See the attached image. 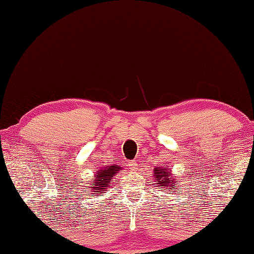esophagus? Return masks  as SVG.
Wrapping results in <instances>:
<instances>
[{"label":"esophagus","instance_id":"1","mask_svg":"<svg viewBox=\"0 0 254 254\" xmlns=\"http://www.w3.org/2000/svg\"><path fill=\"white\" fill-rule=\"evenodd\" d=\"M128 169L131 170V171H136L137 170V163L136 161H131V162H128Z\"/></svg>","mask_w":254,"mask_h":254}]
</instances>
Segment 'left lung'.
Returning a JSON list of instances; mask_svg holds the SVG:
<instances>
[{
  "instance_id": "left-lung-1",
  "label": "left lung",
  "mask_w": 254,
  "mask_h": 254,
  "mask_svg": "<svg viewBox=\"0 0 254 254\" xmlns=\"http://www.w3.org/2000/svg\"><path fill=\"white\" fill-rule=\"evenodd\" d=\"M152 180H153V187L160 189V191L165 190L169 194L170 192L173 194L179 191L180 177H175L172 173V170L167 164L155 165L153 168Z\"/></svg>"
}]
</instances>
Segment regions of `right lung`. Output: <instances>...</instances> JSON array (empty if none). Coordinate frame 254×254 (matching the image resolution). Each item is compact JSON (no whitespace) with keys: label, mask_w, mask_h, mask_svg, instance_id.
I'll return each mask as SVG.
<instances>
[{"label":"right lung","mask_w":254,"mask_h":254,"mask_svg":"<svg viewBox=\"0 0 254 254\" xmlns=\"http://www.w3.org/2000/svg\"><path fill=\"white\" fill-rule=\"evenodd\" d=\"M122 170V167H119L118 164L99 168L98 171L94 172V175L91 178V181H89L84 188L86 190L85 194H89L90 196H103L105 191L111 188L113 178Z\"/></svg>","instance_id":"add662e5"}]
</instances>
